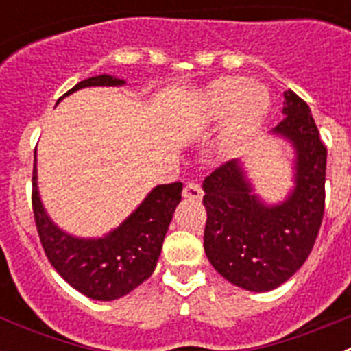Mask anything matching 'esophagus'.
Returning a JSON list of instances; mask_svg holds the SVG:
<instances>
[{
    "label": "esophagus",
    "instance_id": "34e87169",
    "mask_svg": "<svg viewBox=\"0 0 351 351\" xmlns=\"http://www.w3.org/2000/svg\"><path fill=\"white\" fill-rule=\"evenodd\" d=\"M182 197L186 200H202L204 191L200 188V184H197V182H188L184 186V190H182Z\"/></svg>",
    "mask_w": 351,
    "mask_h": 351
}]
</instances>
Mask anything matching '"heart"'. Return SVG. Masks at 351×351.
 <instances>
[{
    "mask_svg": "<svg viewBox=\"0 0 351 351\" xmlns=\"http://www.w3.org/2000/svg\"><path fill=\"white\" fill-rule=\"evenodd\" d=\"M271 107V96L265 86L256 80L221 77L207 86L204 93V110L209 119H221L223 147L239 151L250 142L265 121Z\"/></svg>",
    "mask_w": 351,
    "mask_h": 351,
    "instance_id": "b5f03b06",
    "label": "heart"
}]
</instances>
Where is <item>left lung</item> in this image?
Masks as SVG:
<instances>
[{"label":"left lung","mask_w":351,"mask_h":351,"mask_svg":"<svg viewBox=\"0 0 351 351\" xmlns=\"http://www.w3.org/2000/svg\"><path fill=\"white\" fill-rule=\"evenodd\" d=\"M283 121L271 132L293 149V186L278 204L255 191L243 161L232 160L204 179V250L226 281L269 291L295 274L315 246L325 209L327 149L308 104L288 89Z\"/></svg>","instance_id":"left-lung-1"}]
</instances>
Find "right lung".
I'll list each match as a JSON object with an SVG mask.
<instances>
[{"instance_id": "obj_1", "label": "right lung", "mask_w": 351, "mask_h": 351, "mask_svg": "<svg viewBox=\"0 0 351 351\" xmlns=\"http://www.w3.org/2000/svg\"><path fill=\"white\" fill-rule=\"evenodd\" d=\"M125 80L96 75L82 80L58 100L84 88H117ZM36 153V151H35ZM38 170L33 167V214L45 255L70 287L89 299L116 300L144 283L160 258L163 239L181 202L182 182L160 184L117 228L104 237H75L61 230L47 214L38 191Z\"/></svg>"}]
</instances>
